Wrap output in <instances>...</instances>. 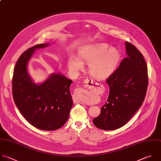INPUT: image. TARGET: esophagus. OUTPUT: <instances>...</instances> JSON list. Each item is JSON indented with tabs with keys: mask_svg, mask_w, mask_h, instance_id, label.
Masks as SVG:
<instances>
[{
	"mask_svg": "<svg viewBox=\"0 0 161 161\" xmlns=\"http://www.w3.org/2000/svg\"><path fill=\"white\" fill-rule=\"evenodd\" d=\"M84 83H85V84L86 86H90V87H91V88L94 87V86L97 85V83H96L93 80H92V79H91V78H86V79H85V81H84ZM75 102H77V103H78V102H83L80 99H78V98L75 100Z\"/></svg>",
	"mask_w": 161,
	"mask_h": 161,
	"instance_id": "esophagus-1",
	"label": "esophagus"
}]
</instances>
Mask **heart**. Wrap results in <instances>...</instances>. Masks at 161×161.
Segmentation results:
<instances>
[{
  "label": "heart",
  "instance_id": "b5f03b06",
  "mask_svg": "<svg viewBox=\"0 0 161 161\" xmlns=\"http://www.w3.org/2000/svg\"><path fill=\"white\" fill-rule=\"evenodd\" d=\"M79 56H72L69 58V71L73 73H77L83 68V62H86L88 63L90 74L98 79H105L112 75L121 59L119 51L105 43L81 47L79 51Z\"/></svg>",
  "mask_w": 161,
  "mask_h": 161
}]
</instances>
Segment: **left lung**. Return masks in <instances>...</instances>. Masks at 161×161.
Instances as JSON below:
<instances>
[{"mask_svg":"<svg viewBox=\"0 0 161 161\" xmlns=\"http://www.w3.org/2000/svg\"><path fill=\"white\" fill-rule=\"evenodd\" d=\"M126 58L108 78L109 95L102 107L100 115L93 119L103 130H114L123 126L139 109L148 86L146 62L140 51L125 42Z\"/></svg>","mask_w":161,"mask_h":161,"instance_id":"8db88e82","label":"left lung"}]
</instances>
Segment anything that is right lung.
<instances>
[{
	"label": "right lung",
	"instance_id": "obj_1",
	"mask_svg": "<svg viewBox=\"0 0 161 161\" xmlns=\"http://www.w3.org/2000/svg\"><path fill=\"white\" fill-rule=\"evenodd\" d=\"M50 45L38 44L24 52L16 64L13 78V95L19 111L31 125L45 131L62 127L73 105L70 93L73 81L62 73H53L38 84L29 75L28 63L36 49Z\"/></svg>",
	"mask_w": 161,
	"mask_h": 161
}]
</instances>
